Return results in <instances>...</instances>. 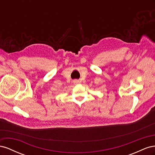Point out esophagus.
<instances>
[{
  "mask_svg": "<svg viewBox=\"0 0 155 155\" xmlns=\"http://www.w3.org/2000/svg\"><path fill=\"white\" fill-rule=\"evenodd\" d=\"M73 82L74 84H78V83H79V80H78V79H74Z\"/></svg>",
  "mask_w": 155,
  "mask_h": 155,
  "instance_id": "34e87169",
  "label": "esophagus"
}]
</instances>
